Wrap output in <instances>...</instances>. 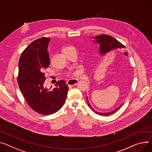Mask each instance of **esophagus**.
Listing matches in <instances>:
<instances>
[{"label": "esophagus", "mask_w": 152, "mask_h": 152, "mask_svg": "<svg viewBox=\"0 0 152 152\" xmlns=\"http://www.w3.org/2000/svg\"><path fill=\"white\" fill-rule=\"evenodd\" d=\"M78 82V80L77 79H70L68 80L66 82V84L68 86H73L75 85H76L77 84V82Z\"/></svg>", "instance_id": "obj_1"}]
</instances>
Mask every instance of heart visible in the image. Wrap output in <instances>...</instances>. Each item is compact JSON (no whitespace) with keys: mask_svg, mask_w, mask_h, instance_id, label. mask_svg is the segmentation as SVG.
I'll list each match as a JSON object with an SVG mask.
<instances>
[{"mask_svg":"<svg viewBox=\"0 0 152 152\" xmlns=\"http://www.w3.org/2000/svg\"><path fill=\"white\" fill-rule=\"evenodd\" d=\"M79 73H80V72H79V70H77V71H76V72H75L73 73V76H77L79 75Z\"/></svg>","mask_w":152,"mask_h":152,"instance_id":"b5f03b06","label":"heart"}]
</instances>
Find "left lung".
<instances>
[{
	"instance_id": "obj_1",
	"label": "left lung",
	"mask_w": 152,
	"mask_h": 152,
	"mask_svg": "<svg viewBox=\"0 0 152 152\" xmlns=\"http://www.w3.org/2000/svg\"><path fill=\"white\" fill-rule=\"evenodd\" d=\"M93 38L94 39V40H93L94 43L99 44V53L101 56H104V55L107 54L109 53L113 52L118 49H122V48H126V47L123 44H122L120 42H119L118 40H116L113 37L108 34H101L100 36H96L95 37H93ZM124 54H125L126 56H127V53L126 52H124ZM87 101L88 106L90 107L92 111L97 115H101V116H108L115 113V112H117V110H119V108L123 104H122L121 105H120L119 107H118L116 109L113 110L112 112H107V113H101V112L96 111V110H94V109H93L91 107L90 103L88 102L87 97Z\"/></svg>"
}]
</instances>
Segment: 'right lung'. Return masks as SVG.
Here are the masks:
<instances>
[{
    "instance_id": "1",
    "label": "right lung",
    "mask_w": 152,
    "mask_h": 152,
    "mask_svg": "<svg viewBox=\"0 0 152 152\" xmlns=\"http://www.w3.org/2000/svg\"><path fill=\"white\" fill-rule=\"evenodd\" d=\"M49 37L32 42L22 53L19 62L18 82L28 105L44 115L56 113L65 103L68 86L64 80L56 82V87L48 89L44 85L45 70L50 65L47 50Z\"/></svg>"
}]
</instances>
